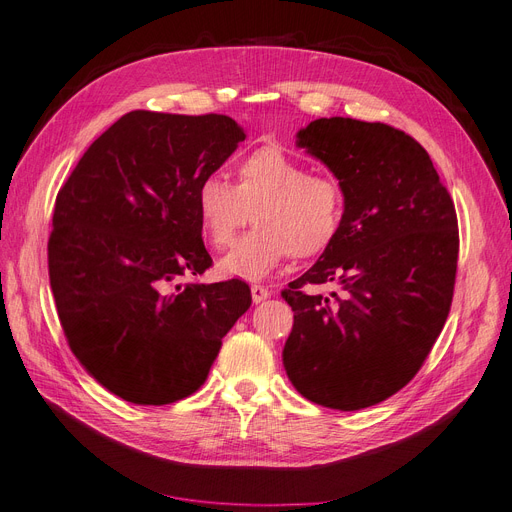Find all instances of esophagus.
<instances>
[{
  "instance_id": "34e87169",
  "label": "esophagus",
  "mask_w": 512,
  "mask_h": 512,
  "mask_svg": "<svg viewBox=\"0 0 512 512\" xmlns=\"http://www.w3.org/2000/svg\"><path fill=\"white\" fill-rule=\"evenodd\" d=\"M272 293H270V288L268 286H263V284H253L251 286V297H253V303H261V301H265L268 299Z\"/></svg>"
}]
</instances>
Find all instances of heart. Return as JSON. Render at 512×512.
Listing matches in <instances>:
<instances>
[{
  "label": "heart",
  "mask_w": 512,
  "mask_h": 512,
  "mask_svg": "<svg viewBox=\"0 0 512 512\" xmlns=\"http://www.w3.org/2000/svg\"><path fill=\"white\" fill-rule=\"evenodd\" d=\"M198 226L215 249H224L247 224L244 234L219 259L228 278L261 280L286 259L318 257L337 240L345 219V192L337 177L311 173L305 163L276 146H261L234 165V184L209 175L194 194Z\"/></svg>",
  "instance_id": "obj_1"
}]
</instances>
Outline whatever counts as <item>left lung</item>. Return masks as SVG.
I'll return each mask as SVG.
<instances>
[{
  "instance_id": "8db88e82",
  "label": "left lung",
  "mask_w": 512,
  "mask_h": 512,
  "mask_svg": "<svg viewBox=\"0 0 512 512\" xmlns=\"http://www.w3.org/2000/svg\"><path fill=\"white\" fill-rule=\"evenodd\" d=\"M297 146L341 182L345 219L330 249L282 291L295 311L282 362L309 402L362 410L414 379L448 320L456 209L427 150L402 129L316 119L297 133ZM324 281L342 291H302Z\"/></svg>"
}]
</instances>
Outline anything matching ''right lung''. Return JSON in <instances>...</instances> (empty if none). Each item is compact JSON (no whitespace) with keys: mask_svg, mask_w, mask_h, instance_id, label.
I'll return each instance as SVG.
<instances>
[{"mask_svg":"<svg viewBox=\"0 0 512 512\" xmlns=\"http://www.w3.org/2000/svg\"><path fill=\"white\" fill-rule=\"evenodd\" d=\"M244 138L226 115L131 110L85 150L56 196L48 270L66 343L125 402L192 395L251 307L242 280L180 282L213 263L196 188Z\"/></svg>","mask_w":512,"mask_h":512,"instance_id":"1","label":"right lung"}]
</instances>
